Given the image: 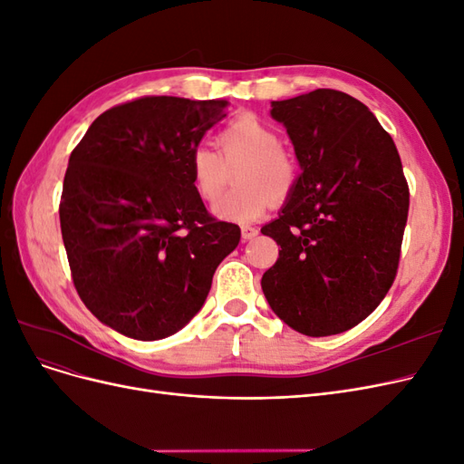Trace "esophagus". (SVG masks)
Wrapping results in <instances>:
<instances>
[{
    "label": "esophagus",
    "mask_w": 464,
    "mask_h": 464,
    "mask_svg": "<svg viewBox=\"0 0 464 464\" xmlns=\"http://www.w3.org/2000/svg\"><path fill=\"white\" fill-rule=\"evenodd\" d=\"M259 234V230L257 228H254V227H242V240H254V237Z\"/></svg>",
    "instance_id": "34e87169"
}]
</instances>
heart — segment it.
Masks as SVG:
<instances>
[{
  "label": "heart",
  "mask_w": 464,
  "mask_h": 464,
  "mask_svg": "<svg viewBox=\"0 0 464 464\" xmlns=\"http://www.w3.org/2000/svg\"><path fill=\"white\" fill-rule=\"evenodd\" d=\"M220 157L208 147H195L189 154V178L203 201L220 198L228 184V168L240 164L234 181L240 186L213 207L220 220L249 224L261 218L271 199L285 201L296 186V164L278 147V135L254 116L227 125L218 135Z\"/></svg>",
  "instance_id": "obj_1"
}]
</instances>
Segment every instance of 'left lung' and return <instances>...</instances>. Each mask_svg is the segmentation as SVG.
I'll use <instances>...</instances> for the list:
<instances>
[{
  "label": "left lung",
  "instance_id": "8db88e82",
  "mask_svg": "<svg viewBox=\"0 0 464 464\" xmlns=\"http://www.w3.org/2000/svg\"><path fill=\"white\" fill-rule=\"evenodd\" d=\"M300 164L278 218L261 232L280 246L261 278L271 310L307 336L353 329L397 275L409 186L391 135L366 104L317 89L271 102Z\"/></svg>",
  "mask_w": 464,
  "mask_h": 464
}]
</instances>
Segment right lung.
Here are the masks:
<instances>
[{"label":"right lung","instance_id":"1","mask_svg":"<svg viewBox=\"0 0 464 464\" xmlns=\"http://www.w3.org/2000/svg\"><path fill=\"white\" fill-rule=\"evenodd\" d=\"M228 101L145 96L98 116L69 157L60 203L73 285L92 315L135 341L198 315L240 228L207 213L189 154Z\"/></svg>","mask_w":464,"mask_h":464}]
</instances>
